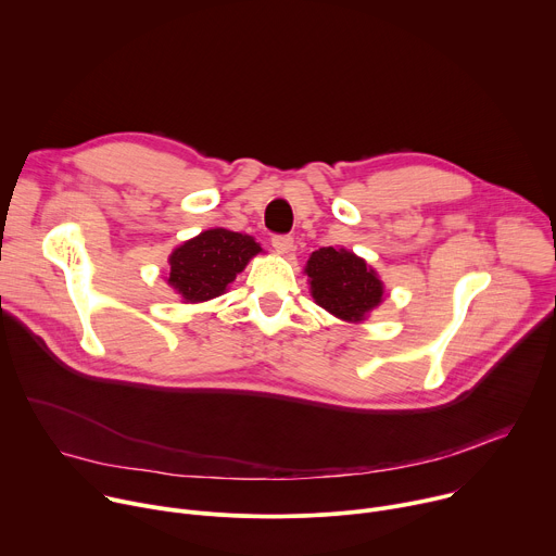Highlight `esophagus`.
<instances>
[{
  "instance_id": "34e87169",
  "label": "esophagus",
  "mask_w": 556,
  "mask_h": 556,
  "mask_svg": "<svg viewBox=\"0 0 556 556\" xmlns=\"http://www.w3.org/2000/svg\"><path fill=\"white\" fill-rule=\"evenodd\" d=\"M294 247V240L290 235H275L273 237V249L279 253V255H288Z\"/></svg>"
}]
</instances>
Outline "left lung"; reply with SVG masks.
<instances>
[{
    "label": "left lung",
    "instance_id": "1",
    "mask_svg": "<svg viewBox=\"0 0 556 556\" xmlns=\"http://www.w3.org/2000/svg\"><path fill=\"white\" fill-rule=\"evenodd\" d=\"M303 273L314 303L348 324L367 321L369 312L384 299V283L378 273L348 249L314 251Z\"/></svg>",
    "mask_w": 556,
    "mask_h": 556
}]
</instances>
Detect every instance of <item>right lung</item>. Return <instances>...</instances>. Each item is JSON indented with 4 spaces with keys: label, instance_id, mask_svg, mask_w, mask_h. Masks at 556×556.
Listing matches in <instances>:
<instances>
[{
    "label": "right lung",
    "instance_id": "obj_1",
    "mask_svg": "<svg viewBox=\"0 0 556 556\" xmlns=\"http://www.w3.org/2000/svg\"><path fill=\"white\" fill-rule=\"evenodd\" d=\"M260 253L264 249L251 235L208 228L172 251L165 281L182 303H204L224 294Z\"/></svg>",
    "mask_w": 556,
    "mask_h": 556
}]
</instances>
